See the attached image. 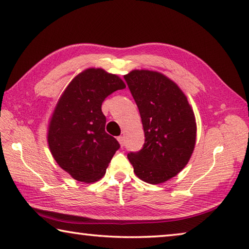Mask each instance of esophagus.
I'll list each match as a JSON object with an SVG mask.
<instances>
[{
	"label": "esophagus",
	"mask_w": 249,
	"mask_h": 249,
	"mask_svg": "<svg viewBox=\"0 0 249 249\" xmlns=\"http://www.w3.org/2000/svg\"><path fill=\"white\" fill-rule=\"evenodd\" d=\"M117 140L119 141V143H120V145H121V146L124 145V137H122V136L118 137V138H117Z\"/></svg>",
	"instance_id": "1"
}]
</instances>
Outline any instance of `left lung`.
Masks as SVG:
<instances>
[{"label": "left lung", "mask_w": 249, "mask_h": 249, "mask_svg": "<svg viewBox=\"0 0 249 249\" xmlns=\"http://www.w3.org/2000/svg\"><path fill=\"white\" fill-rule=\"evenodd\" d=\"M124 78L140 111L145 141L128 159L136 175L152 185L176 176L193 154L197 125L194 110L176 83L163 74L134 70Z\"/></svg>", "instance_id": "8db88e82"}]
</instances>
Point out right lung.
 Instances as JSON below:
<instances>
[{"label": "right lung", "mask_w": 249, "mask_h": 249, "mask_svg": "<svg viewBox=\"0 0 249 249\" xmlns=\"http://www.w3.org/2000/svg\"><path fill=\"white\" fill-rule=\"evenodd\" d=\"M125 89L124 81L103 69H87L61 95L52 113L48 143L59 166L74 179L94 182L102 178L120 144L105 131V98Z\"/></svg>", "instance_id": "obj_1"}]
</instances>
